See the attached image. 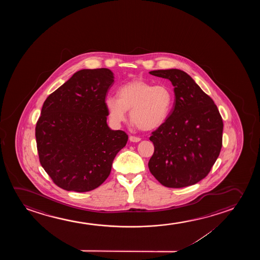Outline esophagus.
Segmentation results:
<instances>
[{
	"instance_id": "1",
	"label": "esophagus",
	"mask_w": 260,
	"mask_h": 260,
	"mask_svg": "<svg viewBox=\"0 0 260 260\" xmlns=\"http://www.w3.org/2000/svg\"><path fill=\"white\" fill-rule=\"evenodd\" d=\"M140 140H141V139L139 138V137H135V136H129V141H131V142H139Z\"/></svg>"
}]
</instances>
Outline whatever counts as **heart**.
<instances>
[{
    "label": "heart",
    "instance_id": "obj_1",
    "mask_svg": "<svg viewBox=\"0 0 260 260\" xmlns=\"http://www.w3.org/2000/svg\"><path fill=\"white\" fill-rule=\"evenodd\" d=\"M117 96H107L105 104L114 125L125 121L127 111L129 118L142 131H153L167 121L173 105V94L165 85H154L134 80L121 86Z\"/></svg>",
    "mask_w": 260,
    "mask_h": 260
}]
</instances>
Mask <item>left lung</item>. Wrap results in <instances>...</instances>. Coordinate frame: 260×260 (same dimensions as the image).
<instances>
[{"label": "left lung", "instance_id": "obj_1", "mask_svg": "<svg viewBox=\"0 0 260 260\" xmlns=\"http://www.w3.org/2000/svg\"><path fill=\"white\" fill-rule=\"evenodd\" d=\"M174 86L175 102L167 121L152 133L149 171L161 185L181 188L209 174L222 147L223 121L213 100L179 69L149 72Z\"/></svg>", "mask_w": 260, "mask_h": 260}]
</instances>
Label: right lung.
<instances>
[{
  "instance_id": "add662e5",
  "label": "right lung",
  "mask_w": 260,
  "mask_h": 260,
  "mask_svg": "<svg viewBox=\"0 0 260 260\" xmlns=\"http://www.w3.org/2000/svg\"><path fill=\"white\" fill-rule=\"evenodd\" d=\"M107 68L82 69L43 103L36 127L40 162L60 188L89 192L108 176L128 141L107 123L105 100L114 83Z\"/></svg>"
}]
</instances>
